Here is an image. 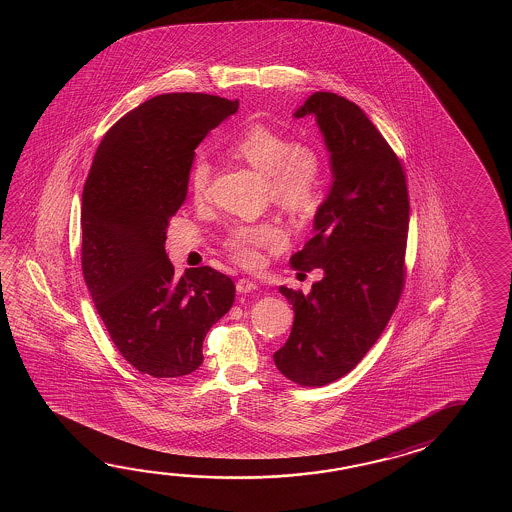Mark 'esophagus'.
I'll return each mask as SVG.
<instances>
[{"label":"esophagus","mask_w":512,"mask_h":512,"mask_svg":"<svg viewBox=\"0 0 512 512\" xmlns=\"http://www.w3.org/2000/svg\"><path fill=\"white\" fill-rule=\"evenodd\" d=\"M258 289V283L252 282L249 278H241L236 282V291L240 294L251 293V291H256Z\"/></svg>","instance_id":"34e87169"}]
</instances>
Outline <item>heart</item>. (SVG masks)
I'll return each instance as SVG.
<instances>
[{"label":"heart","instance_id":"heart-1","mask_svg":"<svg viewBox=\"0 0 512 512\" xmlns=\"http://www.w3.org/2000/svg\"><path fill=\"white\" fill-rule=\"evenodd\" d=\"M230 155L267 175L269 196L289 212H305L318 203L324 159L320 148L307 141H294L287 131L265 124H252L229 144ZM210 181V164L197 159L188 174V190L194 199H203ZM285 229L278 219L238 223L225 238V249L241 265L260 261V252L280 249Z\"/></svg>","mask_w":512,"mask_h":512}]
</instances>
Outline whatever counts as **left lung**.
<instances>
[{"mask_svg":"<svg viewBox=\"0 0 512 512\" xmlns=\"http://www.w3.org/2000/svg\"><path fill=\"white\" fill-rule=\"evenodd\" d=\"M305 115L324 133L335 181L289 263L324 278L307 296L280 287L294 324L274 364L294 384L324 386L364 359L401 300L410 199L401 159L355 102L318 91L294 113Z\"/></svg>","mask_w":512,"mask_h":512,"instance_id":"left-lung-1","label":"left lung"}]
</instances>
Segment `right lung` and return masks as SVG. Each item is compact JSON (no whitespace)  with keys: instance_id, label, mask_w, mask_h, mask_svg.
Listing matches in <instances>:
<instances>
[{"instance_id":"1","label":"right lung","mask_w":512,"mask_h":512,"mask_svg":"<svg viewBox=\"0 0 512 512\" xmlns=\"http://www.w3.org/2000/svg\"><path fill=\"white\" fill-rule=\"evenodd\" d=\"M238 100L164 93L117 120L98 144L82 192V272L120 355L157 379L203 362L208 329L236 287L212 267L175 278L166 227L185 203L194 150Z\"/></svg>"}]
</instances>
